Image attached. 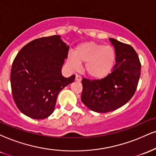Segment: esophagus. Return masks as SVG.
<instances>
[{"instance_id": "obj_1", "label": "esophagus", "mask_w": 156, "mask_h": 156, "mask_svg": "<svg viewBox=\"0 0 156 156\" xmlns=\"http://www.w3.org/2000/svg\"><path fill=\"white\" fill-rule=\"evenodd\" d=\"M82 79L81 76H79V75H76V80H77V81H80Z\"/></svg>"}]
</instances>
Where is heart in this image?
Segmentation results:
<instances>
[{
    "mask_svg": "<svg viewBox=\"0 0 156 156\" xmlns=\"http://www.w3.org/2000/svg\"><path fill=\"white\" fill-rule=\"evenodd\" d=\"M115 62V51L110 45L87 42L77 46L74 55L69 54L67 62L73 69H78L84 64V70L94 78H104L112 71Z\"/></svg>",
    "mask_w": 156,
    "mask_h": 156,
    "instance_id": "heart-1",
    "label": "heart"
}]
</instances>
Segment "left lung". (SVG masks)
I'll list each match as a JSON object with an SVG mask.
<instances>
[{
	"instance_id": "left-lung-1",
	"label": "left lung",
	"mask_w": 156,
	"mask_h": 156,
	"mask_svg": "<svg viewBox=\"0 0 156 156\" xmlns=\"http://www.w3.org/2000/svg\"><path fill=\"white\" fill-rule=\"evenodd\" d=\"M109 40L116 54L112 72L101 79L82 80L81 101L98 113L112 112L128 103L136 90L141 74V63L133 48L115 39Z\"/></svg>"
}]
</instances>
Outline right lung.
Instances as JSON below:
<instances>
[{
	"label": "right lung",
	"mask_w": 156,
	"mask_h": 156,
	"mask_svg": "<svg viewBox=\"0 0 156 156\" xmlns=\"http://www.w3.org/2000/svg\"><path fill=\"white\" fill-rule=\"evenodd\" d=\"M69 46L59 35L31 41L16 55L11 69L14 101L23 114L42 119L53 112L57 96L74 81L76 76L64 78L62 68Z\"/></svg>",
	"instance_id": "obj_1"
}]
</instances>
